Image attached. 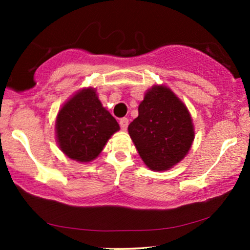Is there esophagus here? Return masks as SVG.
<instances>
[{
	"label": "esophagus",
	"mask_w": 250,
	"mask_h": 250,
	"mask_svg": "<svg viewBox=\"0 0 250 250\" xmlns=\"http://www.w3.org/2000/svg\"><path fill=\"white\" fill-rule=\"evenodd\" d=\"M119 125H121V128L123 131H126V128H127L128 126V119L126 117H123L119 119Z\"/></svg>",
	"instance_id": "esophagus-1"
}]
</instances>
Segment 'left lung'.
Returning a JSON list of instances; mask_svg holds the SVG:
<instances>
[{
	"instance_id": "obj_1",
	"label": "left lung",
	"mask_w": 250,
	"mask_h": 250,
	"mask_svg": "<svg viewBox=\"0 0 250 250\" xmlns=\"http://www.w3.org/2000/svg\"><path fill=\"white\" fill-rule=\"evenodd\" d=\"M139 155L150 169L165 170L184 158L193 141V125L186 105L172 91L153 86L128 125Z\"/></svg>"
}]
</instances>
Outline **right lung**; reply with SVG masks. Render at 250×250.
<instances>
[{
  "mask_svg": "<svg viewBox=\"0 0 250 250\" xmlns=\"http://www.w3.org/2000/svg\"><path fill=\"white\" fill-rule=\"evenodd\" d=\"M56 129L58 143L64 155L86 163L97 158L119 125L102 107L95 90L84 88L61 108Z\"/></svg>",
  "mask_w": 250,
  "mask_h": 250,
  "instance_id": "add662e5",
  "label": "right lung"
}]
</instances>
